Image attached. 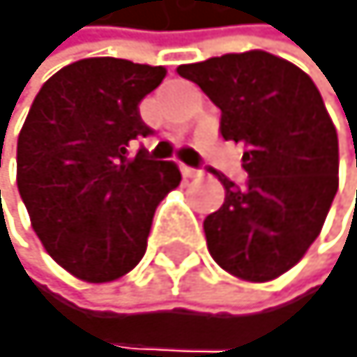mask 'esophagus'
Masks as SVG:
<instances>
[{
    "label": "esophagus",
    "mask_w": 357,
    "mask_h": 357,
    "mask_svg": "<svg viewBox=\"0 0 357 357\" xmlns=\"http://www.w3.org/2000/svg\"><path fill=\"white\" fill-rule=\"evenodd\" d=\"M182 175L187 177V180H191V177H201L203 170L201 168H189V166H182Z\"/></svg>",
    "instance_id": "1"
}]
</instances>
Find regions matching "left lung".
Instances as JSON below:
<instances>
[{"mask_svg":"<svg viewBox=\"0 0 357 357\" xmlns=\"http://www.w3.org/2000/svg\"><path fill=\"white\" fill-rule=\"evenodd\" d=\"M220 107V132L243 147L248 180L220 182L227 199L206 217L208 250L243 280H271L318 238L339 187L337 130L306 72L266 51L180 65ZM357 166V156H356Z\"/></svg>","mask_w":357,"mask_h":357,"instance_id":"left-lung-1","label":"left lung"}]
</instances>
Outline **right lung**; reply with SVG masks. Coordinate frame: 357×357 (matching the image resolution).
<instances>
[{
	"label": "right lung",
	"instance_id": "add662e5",
	"mask_svg": "<svg viewBox=\"0 0 357 357\" xmlns=\"http://www.w3.org/2000/svg\"><path fill=\"white\" fill-rule=\"evenodd\" d=\"M163 67L86 58L41 86L18 135V191L46 252L72 276L107 283L147 250L158 203L180 184L175 163L135 140L151 135L140 100Z\"/></svg>",
	"mask_w": 357,
	"mask_h": 357
}]
</instances>
